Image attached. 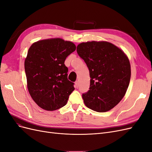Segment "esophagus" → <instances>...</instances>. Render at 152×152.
Here are the masks:
<instances>
[{"label": "esophagus", "instance_id": "34e87169", "mask_svg": "<svg viewBox=\"0 0 152 152\" xmlns=\"http://www.w3.org/2000/svg\"><path fill=\"white\" fill-rule=\"evenodd\" d=\"M75 87H77V88H78V87H79V81H75Z\"/></svg>", "mask_w": 152, "mask_h": 152}]
</instances>
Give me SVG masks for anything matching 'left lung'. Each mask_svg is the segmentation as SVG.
Wrapping results in <instances>:
<instances>
[{"mask_svg":"<svg viewBox=\"0 0 152 152\" xmlns=\"http://www.w3.org/2000/svg\"><path fill=\"white\" fill-rule=\"evenodd\" d=\"M77 52L89 68V90L82 94L87 107L98 112L114 108L125 96L131 79V65L122 50L107 41L77 45Z\"/></svg>","mask_w":152,"mask_h":152,"instance_id":"left-lung-1","label":"left lung"}]
</instances>
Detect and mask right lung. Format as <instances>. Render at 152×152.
<instances>
[{
  "label": "right lung",
  "instance_id": "obj_1",
  "mask_svg": "<svg viewBox=\"0 0 152 152\" xmlns=\"http://www.w3.org/2000/svg\"><path fill=\"white\" fill-rule=\"evenodd\" d=\"M75 49L72 42L60 38L39 40L30 47L25 60L27 88L41 108L53 111L67 103L75 88L65 61Z\"/></svg>",
  "mask_w": 152,
  "mask_h": 152
}]
</instances>
